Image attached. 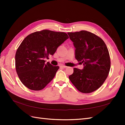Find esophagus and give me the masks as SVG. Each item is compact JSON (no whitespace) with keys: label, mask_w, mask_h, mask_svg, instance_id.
Instances as JSON below:
<instances>
[{"label":"esophagus","mask_w":125,"mask_h":125,"mask_svg":"<svg viewBox=\"0 0 125 125\" xmlns=\"http://www.w3.org/2000/svg\"><path fill=\"white\" fill-rule=\"evenodd\" d=\"M60 67H61V68H67V66H65V65H61Z\"/></svg>","instance_id":"obj_1"}]
</instances>
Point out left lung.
Wrapping results in <instances>:
<instances>
[{
	"instance_id": "left-lung-1",
	"label": "left lung",
	"mask_w": 125,
	"mask_h": 125,
	"mask_svg": "<svg viewBox=\"0 0 125 125\" xmlns=\"http://www.w3.org/2000/svg\"><path fill=\"white\" fill-rule=\"evenodd\" d=\"M68 34L75 48L76 59L84 65L83 69L74 68L69 78L80 92H94L102 85L110 72L111 61L106 45L90 31H81Z\"/></svg>"
}]
</instances>
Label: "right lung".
<instances>
[{
    "instance_id": "obj_1",
    "label": "right lung",
    "mask_w": 125,
    "mask_h": 125,
    "mask_svg": "<svg viewBox=\"0 0 125 125\" xmlns=\"http://www.w3.org/2000/svg\"><path fill=\"white\" fill-rule=\"evenodd\" d=\"M68 38L67 33L49 30L36 31L26 37L15 57L17 73L25 86L39 91L54 78L59 67L45 63V59L54 55Z\"/></svg>"
}]
</instances>
